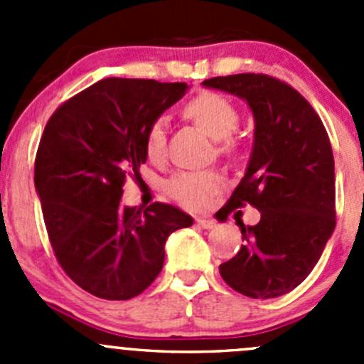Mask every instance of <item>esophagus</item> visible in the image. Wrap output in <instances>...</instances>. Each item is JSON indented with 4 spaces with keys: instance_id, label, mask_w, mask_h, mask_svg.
I'll list each match as a JSON object with an SVG mask.
<instances>
[{
    "instance_id": "obj_1",
    "label": "esophagus",
    "mask_w": 364,
    "mask_h": 364,
    "mask_svg": "<svg viewBox=\"0 0 364 364\" xmlns=\"http://www.w3.org/2000/svg\"><path fill=\"white\" fill-rule=\"evenodd\" d=\"M196 223L200 227V229H205V230H211V229H215V227H216L215 220H211V218H200V216L196 220Z\"/></svg>"
}]
</instances>
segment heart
<instances>
[{
  "label": "heart",
  "mask_w": 364,
  "mask_h": 364,
  "mask_svg": "<svg viewBox=\"0 0 364 364\" xmlns=\"http://www.w3.org/2000/svg\"><path fill=\"white\" fill-rule=\"evenodd\" d=\"M186 117L199 124L215 141H223L232 135L240 124V114L227 98L216 93H204L185 105ZM165 123L161 119L151 123L146 132L144 146L149 159H160L165 151ZM222 185L216 172H179L167 183V192L178 203L188 208H203L209 197Z\"/></svg>",
  "instance_id": "heart-1"
}]
</instances>
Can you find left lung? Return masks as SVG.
Here are the masks:
<instances>
[{
  "label": "left lung",
  "mask_w": 364,
  "mask_h": 364,
  "mask_svg": "<svg viewBox=\"0 0 364 364\" xmlns=\"http://www.w3.org/2000/svg\"><path fill=\"white\" fill-rule=\"evenodd\" d=\"M203 86L247 102L255 123L250 161L225 211L248 203L260 211V222H236L245 245L220 264V274L253 299L284 296L311 273L335 230V159L328 132L294 87L274 77L237 73Z\"/></svg>",
  "instance_id": "8db88e82"
}]
</instances>
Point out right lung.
Returning <instances> with one entry per match:
<instances>
[{
  "label": "right lung",
  "instance_id": "add662e5",
  "mask_svg": "<svg viewBox=\"0 0 364 364\" xmlns=\"http://www.w3.org/2000/svg\"><path fill=\"white\" fill-rule=\"evenodd\" d=\"M186 82L107 77L47 121L35 188L58 262L90 294L123 301L159 277L165 241L193 218L171 204H121L128 172L146 164V132L181 100Z\"/></svg>",
  "mask_w": 364,
  "mask_h": 364
}]
</instances>
